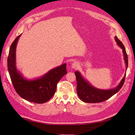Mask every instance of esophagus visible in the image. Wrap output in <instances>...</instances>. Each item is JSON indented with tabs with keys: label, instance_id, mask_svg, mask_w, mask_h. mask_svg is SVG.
Masks as SVG:
<instances>
[{
	"label": "esophagus",
	"instance_id": "1",
	"mask_svg": "<svg viewBox=\"0 0 135 135\" xmlns=\"http://www.w3.org/2000/svg\"><path fill=\"white\" fill-rule=\"evenodd\" d=\"M79 63L76 61H74L72 63V64H71V67H72L73 69H76L77 68L79 67Z\"/></svg>",
	"mask_w": 135,
	"mask_h": 135
}]
</instances>
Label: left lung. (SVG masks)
Instances as JSON below:
<instances>
[{"label": "left lung", "instance_id": "1", "mask_svg": "<svg viewBox=\"0 0 135 135\" xmlns=\"http://www.w3.org/2000/svg\"><path fill=\"white\" fill-rule=\"evenodd\" d=\"M115 41L117 45L122 50L124 60L125 64L126 71L128 68V56L124 45L115 36ZM77 82V94L82 101L89 103H96L104 102L114 94H116L121 89L125 81L126 73L119 84L115 88L110 89H100L91 85L86 79L84 78L80 72L76 71L75 72Z\"/></svg>", "mask_w": 135, "mask_h": 135}]
</instances>
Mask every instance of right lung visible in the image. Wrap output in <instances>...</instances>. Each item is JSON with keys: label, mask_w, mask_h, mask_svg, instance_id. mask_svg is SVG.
I'll return each mask as SVG.
<instances>
[{"label": "right lung", "mask_w": 135, "mask_h": 135, "mask_svg": "<svg viewBox=\"0 0 135 135\" xmlns=\"http://www.w3.org/2000/svg\"><path fill=\"white\" fill-rule=\"evenodd\" d=\"M20 35L10 47L7 59L8 73L17 93L22 99L30 102L42 104L49 101L55 93L57 83L67 73L65 63L53 68L39 78H25L17 70L16 65V47Z\"/></svg>", "instance_id": "1"}]
</instances>
